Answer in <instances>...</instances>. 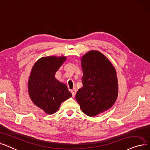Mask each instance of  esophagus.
Returning <instances> with one entry per match:
<instances>
[{
    "mask_svg": "<svg viewBox=\"0 0 150 150\" xmlns=\"http://www.w3.org/2000/svg\"><path fill=\"white\" fill-rule=\"evenodd\" d=\"M71 93H72L73 96H75L76 93V88H74L73 90H71Z\"/></svg>",
    "mask_w": 150,
    "mask_h": 150,
    "instance_id": "1",
    "label": "esophagus"
}]
</instances>
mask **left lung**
Here are the masks:
<instances>
[{"mask_svg":"<svg viewBox=\"0 0 150 150\" xmlns=\"http://www.w3.org/2000/svg\"><path fill=\"white\" fill-rule=\"evenodd\" d=\"M83 86L77 91L76 100L82 112L90 117L109 109L118 96L116 71L110 62L96 51L82 59Z\"/></svg>","mask_w":150,"mask_h":150,"instance_id":"1","label":"left lung"}]
</instances>
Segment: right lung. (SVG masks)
Here are the masks:
<instances>
[{
	"label": "right lung",
	"mask_w": 150,
	"mask_h": 150,
	"mask_svg": "<svg viewBox=\"0 0 150 150\" xmlns=\"http://www.w3.org/2000/svg\"><path fill=\"white\" fill-rule=\"evenodd\" d=\"M65 57H46L39 59L32 68L28 80V93L33 103L46 113L57 111L61 103L72 96L67 85L55 77Z\"/></svg>",
	"instance_id": "add662e5"
}]
</instances>
